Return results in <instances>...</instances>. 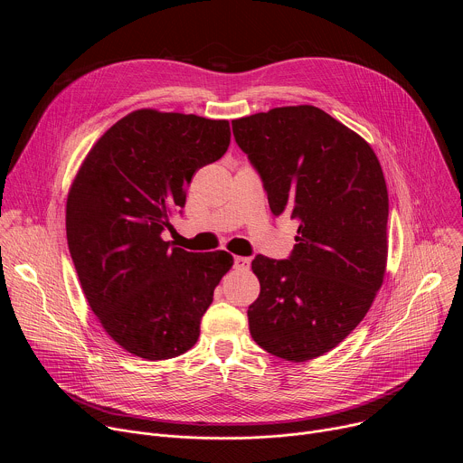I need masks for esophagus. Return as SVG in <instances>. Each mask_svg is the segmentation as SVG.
I'll use <instances>...</instances> for the list:
<instances>
[{
  "mask_svg": "<svg viewBox=\"0 0 463 463\" xmlns=\"http://www.w3.org/2000/svg\"><path fill=\"white\" fill-rule=\"evenodd\" d=\"M234 268L240 271H247L250 268V260L245 256H236L234 258Z\"/></svg>",
  "mask_w": 463,
  "mask_h": 463,
  "instance_id": "1",
  "label": "esophagus"
}]
</instances>
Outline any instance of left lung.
Here are the masks:
<instances>
[{
	"mask_svg": "<svg viewBox=\"0 0 463 463\" xmlns=\"http://www.w3.org/2000/svg\"><path fill=\"white\" fill-rule=\"evenodd\" d=\"M232 134L271 213L300 222L288 260H252L260 295L247 311L250 337L286 361L320 357L354 332L383 286L388 192L379 159L309 104L234 118Z\"/></svg>",
	"mask_w": 463,
	"mask_h": 463,
	"instance_id": "8db88e82",
	"label": "left lung"
}]
</instances>
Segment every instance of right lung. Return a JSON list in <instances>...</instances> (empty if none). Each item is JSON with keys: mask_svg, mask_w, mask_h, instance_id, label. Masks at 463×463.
<instances>
[{"mask_svg": "<svg viewBox=\"0 0 463 463\" xmlns=\"http://www.w3.org/2000/svg\"><path fill=\"white\" fill-rule=\"evenodd\" d=\"M229 143V120L136 109L93 145L71 183L65 232L82 291L104 332L129 354L172 359L200 337L234 260L225 250L170 247L161 232L184 207L194 174Z\"/></svg>", "mask_w": 463, "mask_h": 463, "instance_id": "1", "label": "right lung"}]
</instances>
